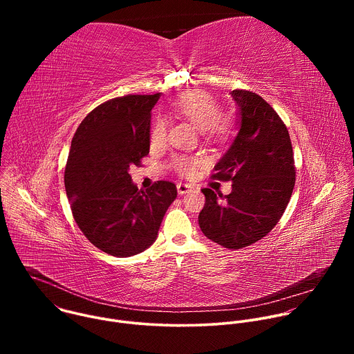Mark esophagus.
<instances>
[{
  "label": "esophagus",
  "instance_id": "34e87169",
  "mask_svg": "<svg viewBox=\"0 0 354 354\" xmlns=\"http://www.w3.org/2000/svg\"><path fill=\"white\" fill-rule=\"evenodd\" d=\"M176 189H178V193L182 196V194H185V193L190 192V190H192V186H190V185H187V183H182V182H179V183L176 185Z\"/></svg>",
  "mask_w": 354,
  "mask_h": 354
}]
</instances>
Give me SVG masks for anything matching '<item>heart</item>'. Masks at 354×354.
<instances>
[{"mask_svg":"<svg viewBox=\"0 0 354 354\" xmlns=\"http://www.w3.org/2000/svg\"><path fill=\"white\" fill-rule=\"evenodd\" d=\"M172 111L189 120L207 138L224 141L234 129V120L227 113H220V105L216 97L207 92L196 91L179 96L172 102ZM167 136V120L158 116L151 126L149 138L153 144H161ZM198 164L197 158L187 156H175L172 160L174 169L182 176H192Z\"/></svg>","mask_w":354,"mask_h":354,"instance_id":"b5f03b06","label":"heart"}]
</instances>
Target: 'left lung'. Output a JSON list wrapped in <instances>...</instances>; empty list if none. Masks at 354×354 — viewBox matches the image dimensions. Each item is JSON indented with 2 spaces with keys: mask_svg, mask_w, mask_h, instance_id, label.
<instances>
[{
  "mask_svg": "<svg viewBox=\"0 0 354 354\" xmlns=\"http://www.w3.org/2000/svg\"><path fill=\"white\" fill-rule=\"evenodd\" d=\"M238 134L214 167L212 178L231 180L232 192L218 196L209 187L198 225L228 249H241L266 236L281 218L295 183L288 130L274 109L255 92L234 89Z\"/></svg>",
  "mask_w": 354,
  "mask_h": 354,
  "instance_id": "obj_1",
  "label": "left lung"
}]
</instances>
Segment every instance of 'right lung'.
I'll list each match as a JSON object with an SVG mask.
<instances>
[{
	"mask_svg": "<svg viewBox=\"0 0 354 354\" xmlns=\"http://www.w3.org/2000/svg\"><path fill=\"white\" fill-rule=\"evenodd\" d=\"M160 96L108 100L88 113L71 141L64 185L74 220L91 243L116 258L156 242L178 194L168 180L138 190L129 174L149 153L151 109Z\"/></svg>",
	"mask_w": 354,
	"mask_h": 354,
	"instance_id": "obj_1",
	"label": "right lung"
}]
</instances>
